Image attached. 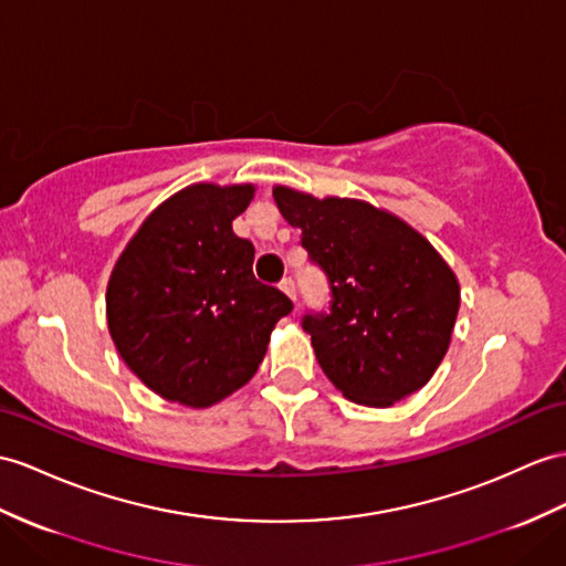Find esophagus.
<instances>
[{
  "instance_id": "obj_1",
  "label": "esophagus",
  "mask_w": 566,
  "mask_h": 566,
  "mask_svg": "<svg viewBox=\"0 0 566 566\" xmlns=\"http://www.w3.org/2000/svg\"><path fill=\"white\" fill-rule=\"evenodd\" d=\"M279 287H281V291H283L287 297H291L293 302L297 300V295H295V281H293V279H283V281L279 283Z\"/></svg>"
}]
</instances>
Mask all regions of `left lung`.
<instances>
[{
	"label": "left lung",
	"instance_id": "obj_1",
	"mask_svg": "<svg viewBox=\"0 0 566 566\" xmlns=\"http://www.w3.org/2000/svg\"><path fill=\"white\" fill-rule=\"evenodd\" d=\"M273 199L328 285V307L302 314L328 381L371 408L422 389L459 314V281L447 261L403 220L365 201L287 187H275Z\"/></svg>",
	"mask_w": 566,
	"mask_h": 566
}]
</instances>
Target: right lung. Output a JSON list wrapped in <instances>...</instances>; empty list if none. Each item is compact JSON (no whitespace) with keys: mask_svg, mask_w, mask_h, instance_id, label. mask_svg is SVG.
Instances as JSON below:
<instances>
[{"mask_svg":"<svg viewBox=\"0 0 566 566\" xmlns=\"http://www.w3.org/2000/svg\"><path fill=\"white\" fill-rule=\"evenodd\" d=\"M254 187L195 185L146 218L107 285L122 360L168 401L206 408L254 377L293 302L252 273L254 244L232 232Z\"/></svg>","mask_w":566,"mask_h":566,"instance_id":"add662e5","label":"right lung"}]
</instances>
